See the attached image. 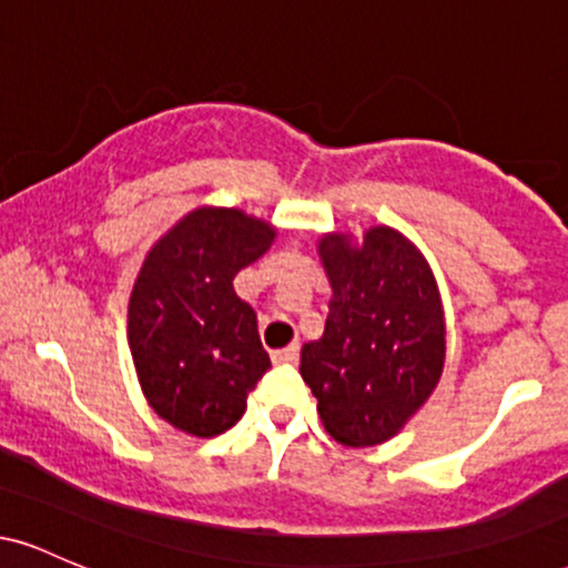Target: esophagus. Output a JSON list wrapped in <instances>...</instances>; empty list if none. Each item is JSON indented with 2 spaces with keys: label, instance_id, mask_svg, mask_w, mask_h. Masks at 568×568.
<instances>
[{
  "label": "esophagus",
  "instance_id": "34e87169",
  "mask_svg": "<svg viewBox=\"0 0 568 568\" xmlns=\"http://www.w3.org/2000/svg\"><path fill=\"white\" fill-rule=\"evenodd\" d=\"M296 357H298V342H293V344H288V347L272 352V361L275 363H293Z\"/></svg>",
  "mask_w": 568,
  "mask_h": 568
}]
</instances>
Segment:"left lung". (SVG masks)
<instances>
[{"label":"left lung","mask_w":568,"mask_h":568,"mask_svg":"<svg viewBox=\"0 0 568 568\" xmlns=\"http://www.w3.org/2000/svg\"><path fill=\"white\" fill-rule=\"evenodd\" d=\"M317 256L331 302L323 336L302 347V376L325 433L366 448L395 438L438 387L446 312L433 266L387 224L325 232Z\"/></svg>","instance_id":"left-lung-1"}]
</instances>
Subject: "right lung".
Segmentation results:
<instances>
[{"mask_svg":"<svg viewBox=\"0 0 568 568\" xmlns=\"http://www.w3.org/2000/svg\"><path fill=\"white\" fill-rule=\"evenodd\" d=\"M275 237L277 226L240 207L200 205L143 258L128 304L130 355L146 403L181 433H226L272 366L234 275Z\"/></svg>","mask_w":568,"mask_h":568,"instance_id":"right-lung-1","label":"right lung"}]
</instances>
